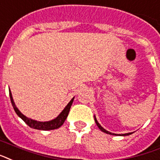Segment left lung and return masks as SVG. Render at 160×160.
Masks as SVG:
<instances>
[{
	"label": "left lung",
	"instance_id": "left-lung-1",
	"mask_svg": "<svg viewBox=\"0 0 160 160\" xmlns=\"http://www.w3.org/2000/svg\"><path fill=\"white\" fill-rule=\"evenodd\" d=\"M94 118H95V122H96V125H97V127L99 128L100 129H101V131H102L103 132H106V133L107 134H111V135H116V136H128V135H130V134H132V132H128V133H124V134H116V133H112V132H111L109 131H107L106 129L103 128L101 125H100V123L98 122V121L96 120V117H94Z\"/></svg>",
	"mask_w": 160,
	"mask_h": 160
}]
</instances>
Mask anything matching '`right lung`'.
Wrapping results in <instances>:
<instances>
[{
	"mask_svg": "<svg viewBox=\"0 0 160 160\" xmlns=\"http://www.w3.org/2000/svg\"><path fill=\"white\" fill-rule=\"evenodd\" d=\"M9 95H10V99H11V102H12V105L13 108H14V111L16 112V113L18 114V116L20 118H22L25 123L27 125H28L30 128L33 129H38V130H42V131H48V130H53V129H57L58 128H60L63 124H64V121L66 120L67 117L69 115V110H70V107H71V105L73 103V101L75 99V97H73L71 99V101L67 104V106L64 107V109L60 112V114L55 118L53 120L48 121V122H39V121L33 120L32 118H29L28 117H26L25 115H23L22 113L20 111L18 110V108L17 107V106L15 105V102L13 101V98H12V95L11 91H9Z\"/></svg>",
	"mask_w": 160,
	"mask_h": 160,
	"instance_id": "obj_1",
	"label": "right lung"
}]
</instances>
